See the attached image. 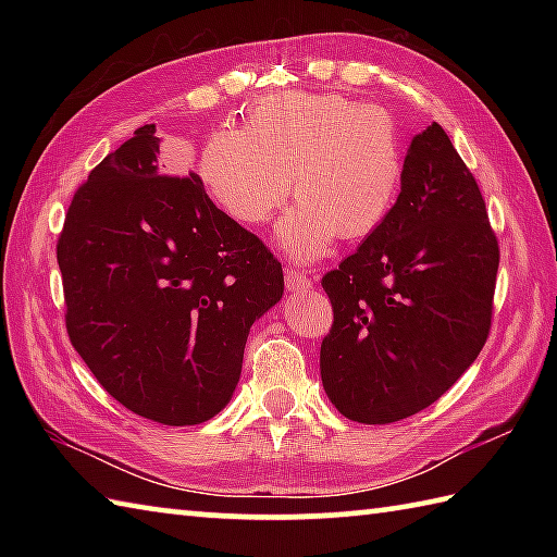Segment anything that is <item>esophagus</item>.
Returning a JSON list of instances; mask_svg holds the SVG:
<instances>
[{"label": "esophagus", "mask_w": 557, "mask_h": 557, "mask_svg": "<svg viewBox=\"0 0 557 557\" xmlns=\"http://www.w3.org/2000/svg\"><path fill=\"white\" fill-rule=\"evenodd\" d=\"M285 285H287L289 292H309L313 287V282H311L309 275H306V272L287 268L285 270Z\"/></svg>", "instance_id": "34e87169"}]
</instances>
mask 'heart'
<instances>
[{
  "mask_svg": "<svg viewBox=\"0 0 557 557\" xmlns=\"http://www.w3.org/2000/svg\"><path fill=\"white\" fill-rule=\"evenodd\" d=\"M215 206L242 227H260L297 200L275 244L292 260H315L339 239H363L393 212L405 150L395 122L335 92H277L222 128L198 162Z\"/></svg>",
  "mask_w": 557,
  "mask_h": 557,
  "instance_id": "heart-1",
  "label": "heart"
}]
</instances>
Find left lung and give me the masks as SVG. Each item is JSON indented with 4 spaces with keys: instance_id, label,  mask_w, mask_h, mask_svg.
Instances as JSON below:
<instances>
[{
    "instance_id": "left-lung-1",
    "label": "left lung",
    "mask_w": 557,
    "mask_h": 557,
    "mask_svg": "<svg viewBox=\"0 0 557 557\" xmlns=\"http://www.w3.org/2000/svg\"><path fill=\"white\" fill-rule=\"evenodd\" d=\"M498 263L479 184L433 122L409 144L393 212L323 277L335 323L321 381L342 417L393 423L445 395L488 337Z\"/></svg>"
}]
</instances>
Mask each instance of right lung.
Masks as SVG:
<instances>
[{
	"label": "right lung",
	"instance_id": "obj_1",
	"mask_svg": "<svg viewBox=\"0 0 557 557\" xmlns=\"http://www.w3.org/2000/svg\"><path fill=\"white\" fill-rule=\"evenodd\" d=\"M160 144L140 126L88 174L57 260L71 345L98 383L138 417L196 425L230 405L248 330L285 277L198 174H162Z\"/></svg>",
	"mask_w": 557,
	"mask_h": 557
}]
</instances>
